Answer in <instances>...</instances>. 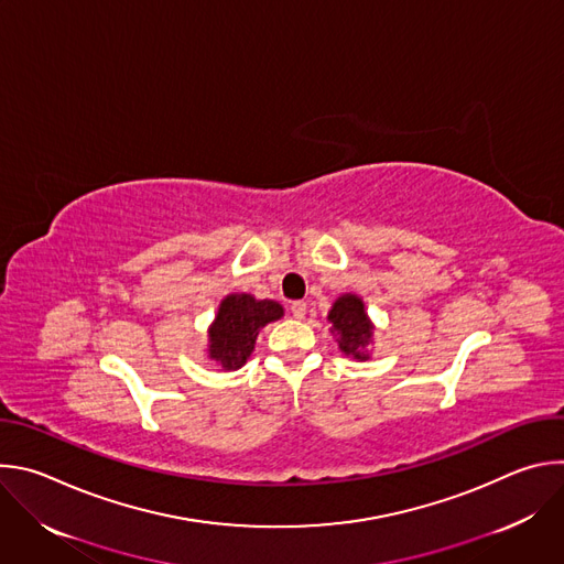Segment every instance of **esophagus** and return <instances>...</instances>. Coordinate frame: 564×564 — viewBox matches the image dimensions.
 I'll use <instances>...</instances> for the list:
<instances>
[{
	"label": "esophagus",
	"instance_id": "obj_1",
	"mask_svg": "<svg viewBox=\"0 0 564 564\" xmlns=\"http://www.w3.org/2000/svg\"><path fill=\"white\" fill-rule=\"evenodd\" d=\"M290 312H292L294 318H303L305 312H307V303H305V301H294V303L290 305Z\"/></svg>",
	"mask_w": 564,
	"mask_h": 564
}]
</instances>
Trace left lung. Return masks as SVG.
Listing matches in <instances>:
<instances>
[{"mask_svg":"<svg viewBox=\"0 0 564 564\" xmlns=\"http://www.w3.org/2000/svg\"><path fill=\"white\" fill-rule=\"evenodd\" d=\"M328 318L333 321V328L339 335V348L346 355H352L357 359H366L364 348L370 344L372 326L366 316L364 303L355 294H344L335 301Z\"/></svg>","mask_w":564,"mask_h":564,"instance_id":"1","label":"left lung"}]
</instances>
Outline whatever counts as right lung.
I'll use <instances>...</instances> for the list:
<instances>
[{"mask_svg":"<svg viewBox=\"0 0 564 564\" xmlns=\"http://www.w3.org/2000/svg\"><path fill=\"white\" fill-rule=\"evenodd\" d=\"M281 316L283 307L276 301H257L250 294H229L220 303L209 330V357L220 361L227 370L240 368L252 355L259 330Z\"/></svg>","mask_w":564,"mask_h":564,"instance_id":"obj_1","label":"right lung"}]
</instances>
